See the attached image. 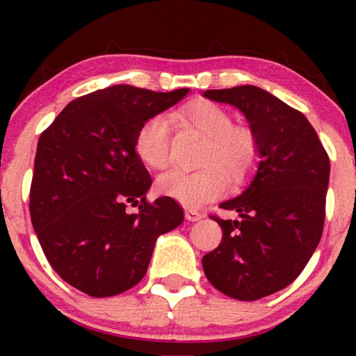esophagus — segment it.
I'll list each match as a JSON object with an SVG mask.
<instances>
[{"label":"esophagus","mask_w":356,"mask_h":356,"mask_svg":"<svg viewBox=\"0 0 356 356\" xmlns=\"http://www.w3.org/2000/svg\"><path fill=\"white\" fill-rule=\"evenodd\" d=\"M186 218L189 222H197V220H201V218H204V213L196 211V209H188Z\"/></svg>","instance_id":"obj_1"}]
</instances>
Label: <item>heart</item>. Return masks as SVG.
<instances>
[{
	"instance_id": "b5f03b06",
	"label": "heart",
	"mask_w": 356,
	"mask_h": 356,
	"mask_svg": "<svg viewBox=\"0 0 356 356\" xmlns=\"http://www.w3.org/2000/svg\"><path fill=\"white\" fill-rule=\"evenodd\" d=\"M178 118L206 139L197 172L173 170L159 178V191L188 207H196L225 191V177L241 181L259 160V140L248 126L233 124L230 111L216 102L197 100L178 111ZM134 150L152 170H165L172 155V128L165 116H152L136 133Z\"/></svg>"
}]
</instances>
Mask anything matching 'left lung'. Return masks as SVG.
Wrapping results in <instances>:
<instances>
[{
  "instance_id": "1",
  "label": "left lung",
  "mask_w": 356,
  "mask_h": 356,
  "mask_svg": "<svg viewBox=\"0 0 356 356\" xmlns=\"http://www.w3.org/2000/svg\"><path fill=\"white\" fill-rule=\"evenodd\" d=\"M235 105L259 140V168L246 191L220 204L236 220L211 216L222 241L202 257L207 280L223 295L254 301L290 285L323 236L329 155L301 111L254 86L206 90Z\"/></svg>"
}]
</instances>
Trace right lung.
<instances>
[{"label":"right lung","mask_w":356,"mask_h":356,"mask_svg":"<svg viewBox=\"0 0 356 356\" xmlns=\"http://www.w3.org/2000/svg\"><path fill=\"white\" fill-rule=\"evenodd\" d=\"M188 90L92 92L67 104L40 134L31 220L50 266L74 289L95 298L133 289L147 272L155 240L183 222L175 199L145 197L152 179L134 139L144 121Z\"/></svg>","instance_id":"obj_1"}]
</instances>
